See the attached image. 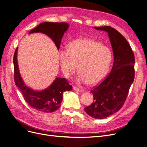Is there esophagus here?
<instances>
[{"label":"esophagus","instance_id":"1","mask_svg":"<svg viewBox=\"0 0 147 147\" xmlns=\"http://www.w3.org/2000/svg\"><path fill=\"white\" fill-rule=\"evenodd\" d=\"M73 89H74V90H75V91H78V92H84V90H83V89H80V88H78V87H75V86H74V87H73Z\"/></svg>","mask_w":147,"mask_h":147}]
</instances>
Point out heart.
<instances>
[{"label": "heart", "mask_w": 147, "mask_h": 147, "mask_svg": "<svg viewBox=\"0 0 147 147\" xmlns=\"http://www.w3.org/2000/svg\"><path fill=\"white\" fill-rule=\"evenodd\" d=\"M58 59L62 72L66 78L71 77L78 66L80 72L77 83L95 85L107 75L112 53L100 42L82 38L70 42L67 49L60 50Z\"/></svg>", "instance_id": "1"}]
</instances>
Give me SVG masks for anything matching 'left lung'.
Segmentation results:
<instances>
[{
	"label": "left lung",
	"instance_id": "obj_1",
	"mask_svg": "<svg viewBox=\"0 0 147 147\" xmlns=\"http://www.w3.org/2000/svg\"><path fill=\"white\" fill-rule=\"evenodd\" d=\"M108 33L114 61L110 74L91 90L93 102L84 108L86 113L98 119L107 118L124 105L134 78V55L125 37L109 26L93 27Z\"/></svg>",
	"mask_w": 147,
	"mask_h": 147
}]
</instances>
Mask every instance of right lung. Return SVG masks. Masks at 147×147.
Wrapping results in <instances>:
<instances>
[{"instance_id":"1","label":"right lung","mask_w":147,"mask_h":147,"mask_svg":"<svg viewBox=\"0 0 147 147\" xmlns=\"http://www.w3.org/2000/svg\"><path fill=\"white\" fill-rule=\"evenodd\" d=\"M69 27L67 23L43 22L29 31V34L41 32L46 34L54 42L59 50L64 34ZM18 48L15 51L13 63L14 67V81L26 102L32 109L43 113H52L60 107L63 99V93L70 91L72 86L69 84L65 78L56 77L52 83L45 89L36 90L29 87L23 81L19 71L17 61Z\"/></svg>"}]
</instances>
